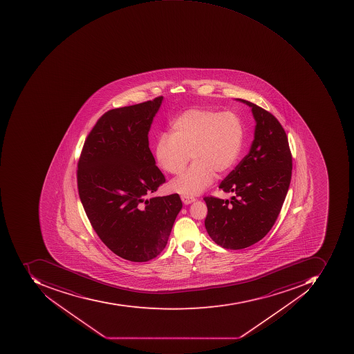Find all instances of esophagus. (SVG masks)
<instances>
[{
	"label": "esophagus",
	"instance_id": "esophagus-1",
	"mask_svg": "<svg viewBox=\"0 0 354 354\" xmlns=\"http://www.w3.org/2000/svg\"><path fill=\"white\" fill-rule=\"evenodd\" d=\"M180 199H182L183 203L186 204V205H187V204L192 203V202L194 201V198L189 196H185V194L180 196Z\"/></svg>",
	"mask_w": 354,
	"mask_h": 354
}]
</instances>
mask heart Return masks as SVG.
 I'll return each mask as SVG.
<instances>
[{
  "label": "heart",
  "instance_id": "1",
  "mask_svg": "<svg viewBox=\"0 0 354 354\" xmlns=\"http://www.w3.org/2000/svg\"><path fill=\"white\" fill-rule=\"evenodd\" d=\"M243 123L233 111L192 109L172 122L170 135L162 134L155 142L158 166L171 174H185L172 180V192L196 196L213 183L215 172L225 174L234 166L243 147Z\"/></svg>",
  "mask_w": 354,
  "mask_h": 354
}]
</instances>
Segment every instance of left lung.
<instances>
[{"mask_svg":"<svg viewBox=\"0 0 354 354\" xmlns=\"http://www.w3.org/2000/svg\"><path fill=\"white\" fill-rule=\"evenodd\" d=\"M252 109L254 140L219 188L233 192L232 200L205 196V227L224 249H245L261 241L273 227L288 192L292 158L288 139L272 113L239 99Z\"/></svg>","mask_w":354,"mask_h":354,"instance_id":"1","label":"left lung"}]
</instances>
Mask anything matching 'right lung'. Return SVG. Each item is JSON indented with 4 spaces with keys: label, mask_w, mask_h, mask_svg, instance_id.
Wrapping results in <instances>:
<instances>
[{
    "label": "right lung",
    "mask_w": 354,
    "mask_h": 354,
    "mask_svg": "<svg viewBox=\"0 0 354 354\" xmlns=\"http://www.w3.org/2000/svg\"><path fill=\"white\" fill-rule=\"evenodd\" d=\"M162 97L106 111L77 162L80 199L104 245L127 261H148L166 247L182 208L178 194L151 196L166 182L149 148Z\"/></svg>",
    "instance_id": "right-lung-1"
}]
</instances>
